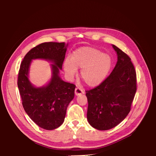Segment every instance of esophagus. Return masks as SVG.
I'll use <instances>...</instances> for the list:
<instances>
[{"label":"esophagus","instance_id":"34e87169","mask_svg":"<svg viewBox=\"0 0 156 156\" xmlns=\"http://www.w3.org/2000/svg\"><path fill=\"white\" fill-rule=\"evenodd\" d=\"M84 93V91L83 89H82L81 87H77L75 89V94L76 96H78V95H80Z\"/></svg>","mask_w":156,"mask_h":156}]
</instances>
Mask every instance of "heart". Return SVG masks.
Returning a JSON list of instances; mask_svg holds the SVG:
<instances>
[{"instance_id":"heart-1","label":"heart","mask_w":156,"mask_h":156,"mask_svg":"<svg viewBox=\"0 0 156 156\" xmlns=\"http://www.w3.org/2000/svg\"><path fill=\"white\" fill-rule=\"evenodd\" d=\"M112 68V59L108 54L91 47H82L76 49L64 63V70L68 77L74 76L77 69H82L81 77L86 84L90 87H98L107 78Z\"/></svg>"}]
</instances>
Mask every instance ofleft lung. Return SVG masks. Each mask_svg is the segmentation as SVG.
<instances>
[{"label": "left lung", "mask_w": 156, "mask_h": 156, "mask_svg": "<svg viewBox=\"0 0 156 156\" xmlns=\"http://www.w3.org/2000/svg\"><path fill=\"white\" fill-rule=\"evenodd\" d=\"M117 62L111 74L96 88L87 90V119L92 127L108 130L116 127L131 110L137 90L136 72L129 56L112 45Z\"/></svg>", "instance_id": "8db88e82"}]
</instances>
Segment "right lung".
<instances>
[{"label":"right lung","mask_w":156,"mask_h":156,"mask_svg":"<svg viewBox=\"0 0 156 156\" xmlns=\"http://www.w3.org/2000/svg\"><path fill=\"white\" fill-rule=\"evenodd\" d=\"M68 44L45 42L31 49L22 61L17 85L26 113L39 127L53 130L64 121L68 106L74 97L76 86L64 82L59 76ZM50 61L52 75L45 86L35 87L28 79L33 59Z\"/></svg>","instance_id":"1"}]
</instances>
